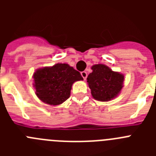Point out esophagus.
<instances>
[{
	"label": "esophagus",
	"mask_w": 156,
	"mask_h": 156,
	"mask_svg": "<svg viewBox=\"0 0 156 156\" xmlns=\"http://www.w3.org/2000/svg\"><path fill=\"white\" fill-rule=\"evenodd\" d=\"M81 76H82L83 79L86 80L87 77V72H85V71L81 72Z\"/></svg>",
	"instance_id": "34e87169"
}]
</instances>
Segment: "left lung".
<instances>
[{"label":"left lung","instance_id":"8db88e82","mask_svg":"<svg viewBox=\"0 0 156 156\" xmlns=\"http://www.w3.org/2000/svg\"><path fill=\"white\" fill-rule=\"evenodd\" d=\"M91 69L87 80L92 97L100 101L115 98L123 87L124 76L103 64L94 65Z\"/></svg>","mask_w":156,"mask_h":156}]
</instances>
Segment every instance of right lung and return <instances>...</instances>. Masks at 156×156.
<instances>
[{"mask_svg":"<svg viewBox=\"0 0 156 156\" xmlns=\"http://www.w3.org/2000/svg\"><path fill=\"white\" fill-rule=\"evenodd\" d=\"M33 77L37 96L50 105L64 102L69 98L73 83L83 80L80 72L66 63L38 69Z\"/></svg>","mask_w":156,"mask_h":156,"instance_id":"obj_1","label":"right lung"}]
</instances>
